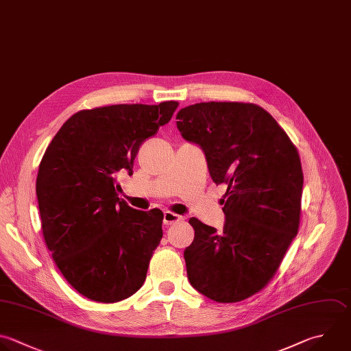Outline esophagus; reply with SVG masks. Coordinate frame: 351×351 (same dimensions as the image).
Wrapping results in <instances>:
<instances>
[{
    "label": "esophagus",
    "instance_id": "obj_1",
    "mask_svg": "<svg viewBox=\"0 0 351 351\" xmlns=\"http://www.w3.org/2000/svg\"><path fill=\"white\" fill-rule=\"evenodd\" d=\"M182 221V217L176 214V213H171V211H165V215H163V222L165 225H174L177 222H181Z\"/></svg>",
    "mask_w": 351,
    "mask_h": 351
}]
</instances>
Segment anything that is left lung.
<instances>
[{
	"label": "left lung",
	"instance_id": "1",
	"mask_svg": "<svg viewBox=\"0 0 351 351\" xmlns=\"http://www.w3.org/2000/svg\"><path fill=\"white\" fill-rule=\"evenodd\" d=\"M182 137L204 151L213 181L228 186L222 232L197 218L184 252L189 282L219 303L266 287L298 233L303 171L296 147L262 107L197 103L177 114Z\"/></svg>",
	"mask_w": 351,
	"mask_h": 351
}]
</instances>
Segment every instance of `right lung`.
Here are the masks:
<instances>
[{"instance_id": "right-lung-1", "label": "right lung", "mask_w": 351, "mask_h": 351, "mask_svg": "<svg viewBox=\"0 0 351 351\" xmlns=\"http://www.w3.org/2000/svg\"><path fill=\"white\" fill-rule=\"evenodd\" d=\"M177 107L163 101L82 110L43 156L36 189L44 240L64 278L88 299L115 303L145 281L163 236V213L132 208L118 197L117 177L133 174L141 144Z\"/></svg>"}]
</instances>
